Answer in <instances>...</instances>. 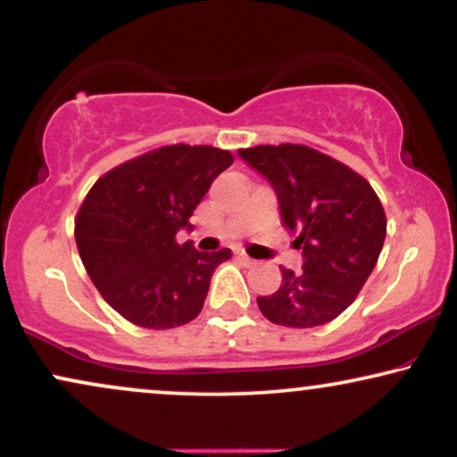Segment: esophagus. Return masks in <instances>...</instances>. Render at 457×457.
<instances>
[{
    "label": "esophagus",
    "mask_w": 457,
    "mask_h": 457,
    "mask_svg": "<svg viewBox=\"0 0 457 457\" xmlns=\"http://www.w3.org/2000/svg\"><path fill=\"white\" fill-rule=\"evenodd\" d=\"M237 258H239V260L243 262V264H247V266H252V264H253V260L249 258V255H247L245 252H237Z\"/></svg>",
    "instance_id": "1"
}]
</instances>
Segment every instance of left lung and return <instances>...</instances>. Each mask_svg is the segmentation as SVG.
Wrapping results in <instances>:
<instances>
[{
    "label": "left lung",
    "instance_id": "left-lung-1",
    "mask_svg": "<svg viewBox=\"0 0 457 457\" xmlns=\"http://www.w3.org/2000/svg\"><path fill=\"white\" fill-rule=\"evenodd\" d=\"M274 187L280 216L295 233L302 270L280 268L283 283L258 297L268 320L312 328L335 320L358 297L386 235L383 204L370 183L330 155L295 143L239 149Z\"/></svg>",
    "mask_w": 457,
    "mask_h": 457
}]
</instances>
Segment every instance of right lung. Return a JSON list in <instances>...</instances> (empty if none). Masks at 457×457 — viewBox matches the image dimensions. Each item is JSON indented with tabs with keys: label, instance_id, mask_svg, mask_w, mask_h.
Instances as JSON below:
<instances>
[{
	"label": "right lung",
	"instance_id": "add662e5",
	"mask_svg": "<svg viewBox=\"0 0 457 457\" xmlns=\"http://www.w3.org/2000/svg\"><path fill=\"white\" fill-rule=\"evenodd\" d=\"M233 160L210 145H164L112 168L87 193L74 218L80 260L129 322L164 330L202 312L212 274L233 253L197 252L174 237L191 230L193 212Z\"/></svg>",
	"mask_w": 457,
	"mask_h": 457
}]
</instances>
